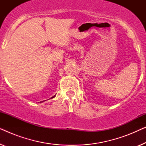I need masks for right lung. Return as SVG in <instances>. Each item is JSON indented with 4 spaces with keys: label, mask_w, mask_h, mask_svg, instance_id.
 Instances as JSON below:
<instances>
[{
    "label": "right lung",
    "mask_w": 146,
    "mask_h": 146,
    "mask_svg": "<svg viewBox=\"0 0 146 146\" xmlns=\"http://www.w3.org/2000/svg\"><path fill=\"white\" fill-rule=\"evenodd\" d=\"M55 96H56V95H54V96L52 97V98H51V99H52V98H54ZM44 102V101H42V102Z\"/></svg>",
    "instance_id": "right-lung-1"
}]
</instances>
